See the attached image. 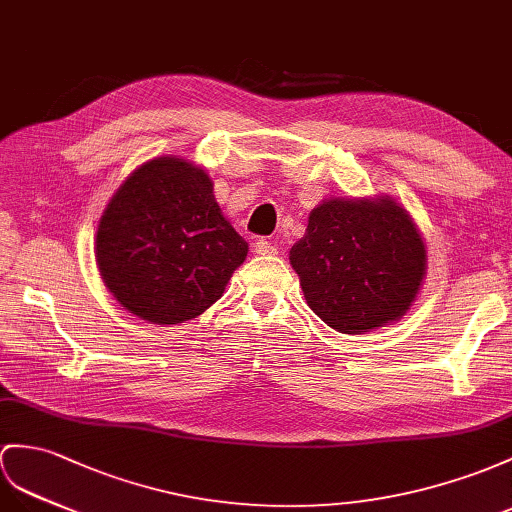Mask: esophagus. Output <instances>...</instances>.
<instances>
[{
    "label": "esophagus",
    "instance_id": "34e87169",
    "mask_svg": "<svg viewBox=\"0 0 512 512\" xmlns=\"http://www.w3.org/2000/svg\"><path fill=\"white\" fill-rule=\"evenodd\" d=\"M254 252L258 254V256H276V245H273L271 241H267V239H260V241H256L254 243Z\"/></svg>",
    "mask_w": 512,
    "mask_h": 512
}]
</instances>
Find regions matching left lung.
<instances>
[{"mask_svg": "<svg viewBox=\"0 0 512 512\" xmlns=\"http://www.w3.org/2000/svg\"><path fill=\"white\" fill-rule=\"evenodd\" d=\"M289 260L310 310L341 334L400 321L428 273L417 223L391 195L323 199Z\"/></svg>", "mask_w": 512, "mask_h": 512, "instance_id": "1", "label": "left lung"}]
</instances>
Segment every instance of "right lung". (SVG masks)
<instances>
[{
	"label": "right lung",
	"instance_id": "obj_1",
	"mask_svg": "<svg viewBox=\"0 0 512 512\" xmlns=\"http://www.w3.org/2000/svg\"><path fill=\"white\" fill-rule=\"evenodd\" d=\"M249 252L195 162L156 156L110 197L95 234L106 289L147 323L195 319L226 291Z\"/></svg>",
	"mask_w": 512,
	"mask_h": 512
}]
</instances>
